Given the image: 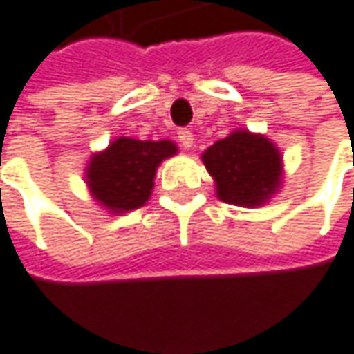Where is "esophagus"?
Here are the masks:
<instances>
[{"label":"esophagus","instance_id":"esophagus-1","mask_svg":"<svg viewBox=\"0 0 354 354\" xmlns=\"http://www.w3.org/2000/svg\"><path fill=\"white\" fill-rule=\"evenodd\" d=\"M193 140H195V138H193V132H191L189 128H180V130H178V142H180L185 149H191V147H193Z\"/></svg>","mask_w":354,"mask_h":354}]
</instances>
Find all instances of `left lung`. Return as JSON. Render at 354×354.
<instances>
[{
    "mask_svg": "<svg viewBox=\"0 0 354 354\" xmlns=\"http://www.w3.org/2000/svg\"><path fill=\"white\" fill-rule=\"evenodd\" d=\"M203 163L216 180L218 197L233 205H262L281 180L279 151L268 138L245 130L212 145Z\"/></svg>",
    "mask_w": 354,
    "mask_h": 354,
    "instance_id": "8db88e82",
    "label": "left lung"
}]
</instances>
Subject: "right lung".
Instances as JSON below:
<instances>
[{
    "label": "right lung",
    "instance_id": "add662e5",
    "mask_svg": "<svg viewBox=\"0 0 354 354\" xmlns=\"http://www.w3.org/2000/svg\"><path fill=\"white\" fill-rule=\"evenodd\" d=\"M176 153L169 140L117 138L106 151L92 157L88 187L96 201L115 214H125L147 203L153 191L157 165Z\"/></svg>",
    "mask_w": 354,
    "mask_h": 354
}]
</instances>
